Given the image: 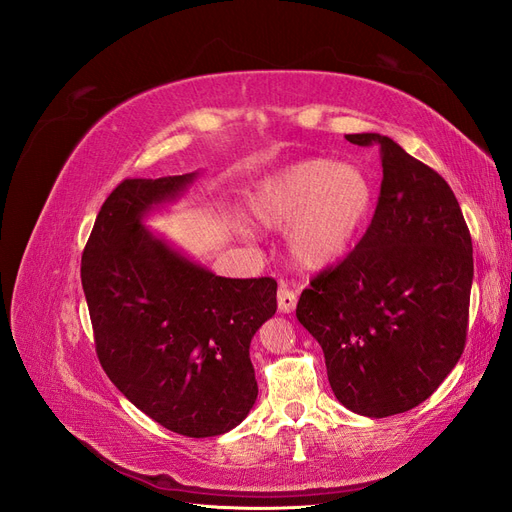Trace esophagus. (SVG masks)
<instances>
[{
	"label": "esophagus",
	"instance_id": "34e87169",
	"mask_svg": "<svg viewBox=\"0 0 512 512\" xmlns=\"http://www.w3.org/2000/svg\"><path fill=\"white\" fill-rule=\"evenodd\" d=\"M294 307H297V292L282 284L280 290H277V309H280L282 314H290Z\"/></svg>",
	"mask_w": 512,
	"mask_h": 512
}]
</instances>
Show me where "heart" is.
<instances>
[{
  "instance_id": "obj_1",
  "label": "heart",
  "mask_w": 512,
  "mask_h": 512,
  "mask_svg": "<svg viewBox=\"0 0 512 512\" xmlns=\"http://www.w3.org/2000/svg\"><path fill=\"white\" fill-rule=\"evenodd\" d=\"M376 207L367 170L327 158L294 162L262 179L247 196L260 226L286 228V250L303 269H324L359 243Z\"/></svg>"
}]
</instances>
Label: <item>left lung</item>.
<instances>
[{
	"instance_id": "left-lung-1",
	"label": "left lung",
	"mask_w": 512,
	"mask_h": 512,
	"mask_svg": "<svg viewBox=\"0 0 512 512\" xmlns=\"http://www.w3.org/2000/svg\"><path fill=\"white\" fill-rule=\"evenodd\" d=\"M380 198L365 237L303 290L297 318L324 352L329 384L348 410L384 418L416 408L466 346L472 239L448 183L376 132Z\"/></svg>"
}]
</instances>
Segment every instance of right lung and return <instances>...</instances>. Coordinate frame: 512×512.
Wrapping results in <instances>:
<instances>
[{
    "instance_id": "add662e5",
    "label": "right lung",
    "mask_w": 512,
    "mask_h": 512,
    "mask_svg": "<svg viewBox=\"0 0 512 512\" xmlns=\"http://www.w3.org/2000/svg\"><path fill=\"white\" fill-rule=\"evenodd\" d=\"M196 179L121 181L91 230L81 280L106 376L162 427L211 438L256 404L250 344L275 314L277 282L215 275L145 226Z\"/></svg>"
}]
</instances>
